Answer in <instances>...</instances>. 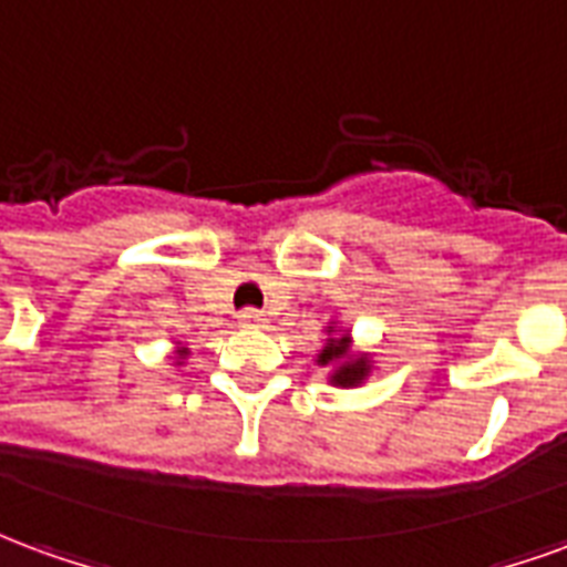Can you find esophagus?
I'll use <instances>...</instances> for the list:
<instances>
[{"label":"esophagus","instance_id":"1","mask_svg":"<svg viewBox=\"0 0 567 567\" xmlns=\"http://www.w3.org/2000/svg\"><path fill=\"white\" fill-rule=\"evenodd\" d=\"M238 326H241V329H262V326H266V313L247 308V311L238 313Z\"/></svg>","mask_w":567,"mask_h":567}]
</instances>
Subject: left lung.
<instances>
[{"label":"left lung","instance_id":"8db88e82","mask_svg":"<svg viewBox=\"0 0 567 567\" xmlns=\"http://www.w3.org/2000/svg\"><path fill=\"white\" fill-rule=\"evenodd\" d=\"M323 332L326 344L313 362L320 369H329V383L332 386H344V390L362 386L371 378V371H374V357L357 350L353 338H350V329H344L338 320H329Z\"/></svg>","mask_w":567,"mask_h":567}]
</instances>
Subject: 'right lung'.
<instances>
[{"instance_id":"add662e5","label":"right lung","mask_w":567,"mask_h":567,"mask_svg":"<svg viewBox=\"0 0 567 567\" xmlns=\"http://www.w3.org/2000/svg\"><path fill=\"white\" fill-rule=\"evenodd\" d=\"M175 357H172V359H175V365H184V362H187V357H189V347H184V344H181V341H175Z\"/></svg>"}]
</instances>
